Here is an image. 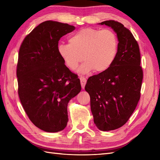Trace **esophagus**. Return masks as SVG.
<instances>
[{"label":"esophagus","mask_w":160,"mask_h":160,"mask_svg":"<svg viewBox=\"0 0 160 160\" xmlns=\"http://www.w3.org/2000/svg\"><path fill=\"white\" fill-rule=\"evenodd\" d=\"M80 83H81L82 88V89H84V87H85V84L87 83V79L84 77H80Z\"/></svg>","instance_id":"obj_1"}]
</instances>
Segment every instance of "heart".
<instances>
[{"label":"heart","mask_w":160,"mask_h":160,"mask_svg":"<svg viewBox=\"0 0 160 160\" xmlns=\"http://www.w3.org/2000/svg\"><path fill=\"white\" fill-rule=\"evenodd\" d=\"M69 44L60 43L58 52L64 64L75 70L85 60L78 70L81 73L91 71L103 72L109 69L116 58L118 40L111 29L84 28L69 38Z\"/></svg>","instance_id":"b5f03b06"}]
</instances>
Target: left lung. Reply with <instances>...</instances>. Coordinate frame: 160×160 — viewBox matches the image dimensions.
Instances as JSON below:
<instances>
[{
    "mask_svg": "<svg viewBox=\"0 0 160 160\" xmlns=\"http://www.w3.org/2000/svg\"><path fill=\"white\" fill-rule=\"evenodd\" d=\"M100 24L117 33L118 53L109 69L89 78L85 90L95 124L108 131L122 127L133 113L140 98L143 71L138 43L130 30L113 20Z\"/></svg>",
    "mask_w": 160,
    "mask_h": 160,
    "instance_id": "left-lung-1",
    "label": "left lung"
}]
</instances>
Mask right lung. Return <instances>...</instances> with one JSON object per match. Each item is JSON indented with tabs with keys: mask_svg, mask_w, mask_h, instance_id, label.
<instances>
[{
	"mask_svg": "<svg viewBox=\"0 0 160 160\" xmlns=\"http://www.w3.org/2000/svg\"><path fill=\"white\" fill-rule=\"evenodd\" d=\"M75 29L47 20L33 29L20 47L16 76L20 102L29 120L44 131L66 127L68 103L81 91L78 75L67 67L58 52L60 38Z\"/></svg>",
	"mask_w": 160,
	"mask_h": 160,
	"instance_id": "1",
	"label": "right lung"
}]
</instances>
